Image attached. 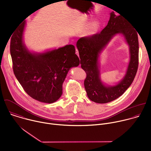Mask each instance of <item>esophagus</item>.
<instances>
[{"mask_svg": "<svg viewBox=\"0 0 151 151\" xmlns=\"http://www.w3.org/2000/svg\"><path fill=\"white\" fill-rule=\"evenodd\" d=\"M76 54L78 55V56H79V52H78V50L76 48Z\"/></svg>", "mask_w": 151, "mask_h": 151, "instance_id": "obj_1", "label": "esophagus"}]
</instances>
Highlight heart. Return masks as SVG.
I'll return each instance as SVG.
<instances>
[{
	"label": "heart",
	"instance_id": "1",
	"mask_svg": "<svg viewBox=\"0 0 151 151\" xmlns=\"http://www.w3.org/2000/svg\"><path fill=\"white\" fill-rule=\"evenodd\" d=\"M99 26H100V23L99 22V21H97V22H95L91 24V26L89 28L88 32L89 33L93 32L96 31L99 27Z\"/></svg>",
	"mask_w": 151,
	"mask_h": 151
}]
</instances>
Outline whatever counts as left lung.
Instances as JSON below:
<instances>
[{"label": "left lung", "mask_w": 151, "mask_h": 151, "mask_svg": "<svg viewBox=\"0 0 151 151\" xmlns=\"http://www.w3.org/2000/svg\"><path fill=\"white\" fill-rule=\"evenodd\" d=\"M117 34H122L129 46L131 60L123 79L115 86H105L99 76L98 58L105 46ZM76 47L81 59V68L87 74L84 87L88 98L97 103L112 101L122 95L132 83L139 65V40L137 32L122 15L114 12L110 15L107 25L99 33L82 37Z\"/></svg>", "instance_id": "8db88e82"}]
</instances>
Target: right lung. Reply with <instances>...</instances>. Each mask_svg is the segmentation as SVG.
Listing matches in <instances>:
<instances>
[{
    "mask_svg": "<svg viewBox=\"0 0 151 151\" xmlns=\"http://www.w3.org/2000/svg\"><path fill=\"white\" fill-rule=\"evenodd\" d=\"M25 26L24 21L11 39L14 75L31 97L43 103H54L62 95L63 83L70 69L78 66L79 58L72 45L43 53L30 52L23 42Z\"/></svg>",
    "mask_w": 151,
    "mask_h": 151,
    "instance_id": "right-lung-1",
    "label": "right lung"
}]
</instances>
